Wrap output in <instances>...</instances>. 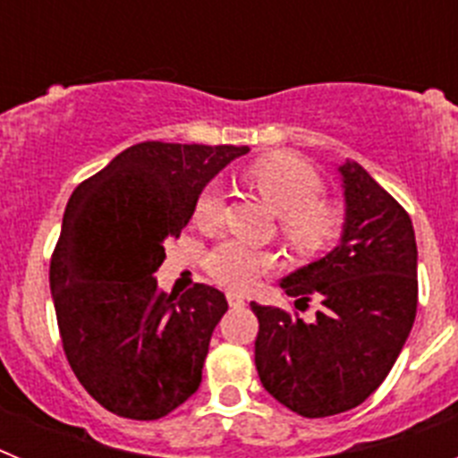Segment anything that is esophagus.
Masks as SVG:
<instances>
[{"instance_id": "1", "label": "esophagus", "mask_w": 458, "mask_h": 458, "mask_svg": "<svg viewBox=\"0 0 458 458\" xmlns=\"http://www.w3.org/2000/svg\"><path fill=\"white\" fill-rule=\"evenodd\" d=\"M226 301H229L232 307H245V298H242L241 293H236V291H229V293H226Z\"/></svg>"}]
</instances>
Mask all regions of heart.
Segmentation results:
<instances>
[{"mask_svg": "<svg viewBox=\"0 0 458 458\" xmlns=\"http://www.w3.org/2000/svg\"><path fill=\"white\" fill-rule=\"evenodd\" d=\"M248 181L277 213V233L286 248L302 259L327 252L342 236V208L323 199V179L302 157L275 153L248 169ZM222 192L216 183L199 190L194 199V222L213 226L222 217ZM204 268L217 284L248 291L270 270V257L233 238L206 252Z\"/></svg>", "mask_w": 458, "mask_h": 458, "instance_id": "obj_1", "label": "heart"}]
</instances>
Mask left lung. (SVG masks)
Returning a JSON list of instances; mask_svg holds the SVG:
<instances>
[{"instance_id": "left-lung-1", "label": "left lung", "mask_w": 458, "mask_h": 458, "mask_svg": "<svg viewBox=\"0 0 458 458\" xmlns=\"http://www.w3.org/2000/svg\"><path fill=\"white\" fill-rule=\"evenodd\" d=\"M342 242L282 282L295 311L250 302L259 318L254 365L266 390L302 418H330L374 394L402 353L418 311V245L406 208L358 163L339 167Z\"/></svg>"}]
</instances>
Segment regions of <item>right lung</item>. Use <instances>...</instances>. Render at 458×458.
<instances>
[{
    "instance_id": "add662e5",
    "label": "right lung",
    "mask_w": 458,
    "mask_h": 458,
    "mask_svg": "<svg viewBox=\"0 0 458 458\" xmlns=\"http://www.w3.org/2000/svg\"><path fill=\"white\" fill-rule=\"evenodd\" d=\"M248 147L141 141L75 188L50 261L64 353L109 412L160 420L201 383L226 298L208 284L165 293L153 277L165 238H179L194 199Z\"/></svg>"
}]
</instances>
